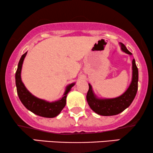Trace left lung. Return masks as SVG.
Listing matches in <instances>:
<instances>
[{
  "mask_svg": "<svg viewBox=\"0 0 153 153\" xmlns=\"http://www.w3.org/2000/svg\"><path fill=\"white\" fill-rule=\"evenodd\" d=\"M123 52L129 55L131 54L125 45L119 43ZM89 89L86 99L91 108L98 114L101 116H114L122 112L128 108L134 100L138 88V69L134 59L132 60V78L127 90L122 95L114 99H99L93 91L92 86L88 83Z\"/></svg>",
  "mask_w": 153,
  "mask_h": 153,
  "instance_id": "1",
  "label": "left lung"
}]
</instances>
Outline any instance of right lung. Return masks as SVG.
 <instances>
[{"label":"right lung","instance_id":"right-lung-1","mask_svg":"<svg viewBox=\"0 0 153 153\" xmlns=\"http://www.w3.org/2000/svg\"><path fill=\"white\" fill-rule=\"evenodd\" d=\"M26 54H27V52L22 56L19 62L17 71L16 72V85L17 94H18L19 99L28 110L35 114L42 117H46V118H53V117H57L63 109V108L65 106L68 94L71 90L72 87L74 86L75 83L73 82L66 87L63 96L58 101L48 102L45 100L36 98L26 89L21 78L23 62Z\"/></svg>","mask_w":153,"mask_h":153}]
</instances>
